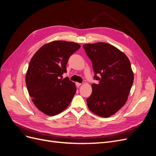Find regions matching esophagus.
Returning <instances> with one entry per match:
<instances>
[{
	"label": "esophagus",
	"mask_w": 156,
	"mask_h": 156,
	"mask_svg": "<svg viewBox=\"0 0 156 156\" xmlns=\"http://www.w3.org/2000/svg\"><path fill=\"white\" fill-rule=\"evenodd\" d=\"M81 85V83H76V86L77 87H79Z\"/></svg>",
	"instance_id": "obj_1"
}]
</instances>
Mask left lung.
Segmentation results:
<instances>
[{
	"label": "left lung",
	"mask_w": 156,
	"mask_h": 156,
	"mask_svg": "<svg viewBox=\"0 0 156 156\" xmlns=\"http://www.w3.org/2000/svg\"><path fill=\"white\" fill-rule=\"evenodd\" d=\"M91 60L98 84H92V92L87 105L94 114L109 117L124 105L133 83V73L127 56L113 45L104 42L83 45Z\"/></svg>",
	"instance_id": "1"
}]
</instances>
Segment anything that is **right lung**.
Segmentation results:
<instances>
[{
	"label": "right lung",
	"instance_id": "obj_1",
	"mask_svg": "<svg viewBox=\"0 0 156 156\" xmlns=\"http://www.w3.org/2000/svg\"><path fill=\"white\" fill-rule=\"evenodd\" d=\"M81 45L74 42L54 41L37 50L31 58L26 73V85L32 101L38 109L49 116L66 108L76 93L75 83L66 72L70 56Z\"/></svg>",
	"mask_w": 156,
	"mask_h": 156
}]
</instances>
